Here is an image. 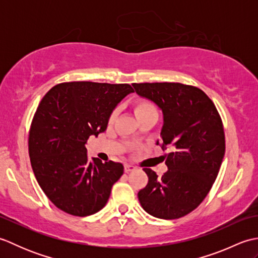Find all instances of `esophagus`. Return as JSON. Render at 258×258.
<instances>
[{
	"label": "esophagus",
	"instance_id": "obj_1",
	"mask_svg": "<svg viewBox=\"0 0 258 258\" xmlns=\"http://www.w3.org/2000/svg\"><path fill=\"white\" fill-rule=\"evenodd\" d=\"M135 169V166H133V165H131V164H125V166H124V171H125V173H130V172H133Z\"/></svg>",
	"mask_w": 258,
	"mask_h": 258
}]
</instances>
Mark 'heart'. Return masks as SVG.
<instances>
[{"label":"heart","instance_id":"b5f03b06","mask_svg":"<svg viewBox=\"0 0 258 258\" xmlns=\"http://www.w3.org/2000/svg\"><path fill=\"white\" fill-rule=\"evenodd\" d=\"M134 113L136 117L141 118L147 116V115L151 114H157L156 106L152 102L147 100H138L134 103ZM115 116H116V112H113L111 115V120H114Z\"/></svg>","mask_w":258,"mask_h":258}]
</instances>
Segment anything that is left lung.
<instances>
[{
    "label": "left lung",
    "mask_w": 258,
    "mask_h": 258,
    "mask_svg": "<svg viewBox=\"0 0 258 258\" xmlns=\"http://www.w3.org/2000/svg\"><path fill=\"white\" fill-rule=\"evenodd\" d=\"M136 94L163 113L161 141L168 171L163 176L144 168L149 183L139 201L150 215L175 220L194 211L215 182L225 154V136L217 109L202 90L180 83L132 84Z\"/></svg>",
    "instance_id": "1"
}]
</instances>
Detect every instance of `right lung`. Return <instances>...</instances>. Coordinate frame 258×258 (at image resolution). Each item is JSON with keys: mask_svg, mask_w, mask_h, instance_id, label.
Instances as JSON below:
<instances>
[{"mask_svg": "<svg viewBox=\"0 0 258 258\" xmlns=\"http://www.w3.org/2000/svg\"><path fill=\"white\" fill-rule=\"evenodd\" d=\"M133 92L128 84L70 82L42 98L30 130L31 165L40 187L61 211L83 217L106 205L124 166L91 161L85 143L106 130L114 108Z\"/></svg>", "mask_w": 258, "mask_h": 258, "instance_id": "1", "label": "right lung"}]
</instances>
